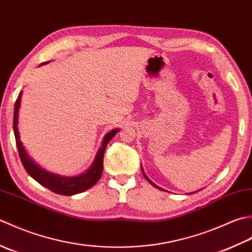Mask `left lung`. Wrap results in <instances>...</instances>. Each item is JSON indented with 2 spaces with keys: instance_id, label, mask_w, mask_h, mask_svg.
<instances>
[{
  "instance_id": "left-lung-1",
  "label": "left lung",
  "mask_w": 252,
  "mask_h": 252,
  "mask_svg": "<svg viewBox=\"0 0 252 252\" xmlns=\"http://www.w3.org/2000/svg\"><path fill=\"white\" fill-rule=\"evenodd\" d=\"M142 173H143V171H142ZM143 175H145V177H146V179H147V181H148V182H149V183H150V184H151V185H153V186H156V185H155V184H153V183H152V182H151V181H150V179H149V178H148V177H147V176H146V174H145V173H143ZM156 187H158V186H156Z\"/></svg>"
}]
</instances>
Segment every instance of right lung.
Masks as SVG:
<instances>
[{"mask_svg":"<svg viewBox=\"0 0 252 252\" xmlns=\"http://www.w3.org/2000/svg\"><path fill=\"white\" fill-rule=\"evenodd\" d=\"M20 99H22V92L18 94L16 102H15V109H14V133L15 139H16V146L18 150V155L22 161L23 165L30 176L34 178L35 181L43 185L44 187L50 189L51 191L59 194H64V196H71V194L80 193L87 189L91 188L92 186L99 181L102 172H103V158H104V151L107 143L112 139L113 137L116 135L119 129H114L111 132L106 133L103 141H102V147L99 149L96 153L95 160L92 164V166L87 171L86 173L81 174L79 176L76 177H61L54 174H50L48 172L43 171L42 168L35 165V164L30 160L27 153L24 150V147L22 146V142L19 141V133L17 128L18 123V110L20 105Z\"/></svg>","mask_w":252,"mask_h":252,"instance_id":"add662e5","label":"right lung"}]
</instances>
